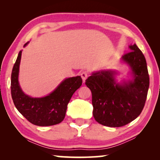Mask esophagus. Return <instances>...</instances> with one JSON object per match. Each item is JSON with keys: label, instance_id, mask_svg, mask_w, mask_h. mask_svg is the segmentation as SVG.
I'll list each match as a JSON object with an SVG mask.
<instances>
[{"label": "esophagus", "instance_id": "obj_1", "mask_svg": "<svg viewBox=\"0 0 160 160\" xmlns=\"http://www.w3.org/2000/svg\"><path fill=\"white\" fill-rule=\"evenodd\" d=\"M81 77H82V80H83V82H85L86 79H87V78H88V72H85H85H82V73H81Z\"/></svg>", "mask_w": 160, "mask_h": 160}]
</instances>
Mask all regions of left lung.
Segmentation results:
<instances>
[{
	"label": "left lung",
	"mask_w": 160,
	"mask_h": 160,
	"mask_svg": "<svg viewBox=\"0 0 160 160\" xmlns=\"http://www.w3.org/2000/svg\"><path fill=\"white\" fill-rule=\"evenodd\" d=\"M121 57L130 68L131 79L116 80L114 70L93 72L85 85L92 92L93 116L103 126L121 127L131 123L142 112L150 85L147 63L137 45L129 46Z\"/></svg>",
	"instance_id": "1"
}]
</instances>
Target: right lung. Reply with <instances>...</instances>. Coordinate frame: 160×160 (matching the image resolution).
Returning <instances> with one entry per match:
<instances>
[{"mask_svg": "<svg viewBox=\"0 0 160 160\" xmlns=\"http://www.w3.org/2000/svg\"><path fill=\"white\" fill-rule=\"evenodd\" d=\"M22 51L18 53L11 74V95L15 107L34 125L49 126L61 123L66 116L68 104L72 94L82 85V78L80 76L66 78L45 97L29 96L22 90L18 80Z\"/></svg>", "mask_w": 160, "mask_h": 160, "instance_id": "add662e5", "label": "right lung"}]
</instances>
